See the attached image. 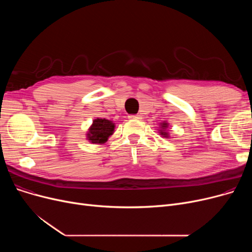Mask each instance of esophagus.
<instances>
[{"mask_svg":"<svg viewBox=\"0 0 252 252\" xmlns=\"http://www.w3.org/2000/svg\"><path fill=\"white\" fill-rule=\"evenodd\" d=\"M129 119H141V116L139 114H130L128 115Z\"/></svg>","mask_w":252,"mask_h":252,"instance_id":"34e87169","label":"esophagus"}]
</instances>
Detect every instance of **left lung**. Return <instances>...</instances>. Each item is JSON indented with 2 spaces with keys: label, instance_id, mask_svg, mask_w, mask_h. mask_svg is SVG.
I'll use <instances>...</instances> for the list:
<instances>
[{
  "label": "left lung",
  "instance_id": "1",
  "mask_svg": "<svg viewBox=\"0 0 252 252\" xmlns=\"http://www.w3.org/2000/svg\"><path fill=\"white\" fill-rule=\"evenodd\" d=\"M166 126H167L166 124H162V126H162V128H166ZM161 135H163L164 137H166V136H167V134H166V133H161Z\"/></svg>",
  "mask_w": 252,
  "mask_h": 252
}]
</instances>
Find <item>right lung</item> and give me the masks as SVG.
I'll use <instances>...</instances> for the list:
<instances>
[{
	"label": "right lung",
	"instance_id": "add662e5",
	"mask_svg": "<svg viewBox=\"0 0 252 252\" xmlns=\"http://www.w3.org/2000/svg\"><path fill=\"white\" fill-rule=\"evenodd\" d=\"M114 129V124L105 118H97L93 123L89 130V140L92 143H104L107 141L108 137L112 135Z\"/></svg>",
	"mask_w": 252,
	"mask_h": 252
}]
</instances>
